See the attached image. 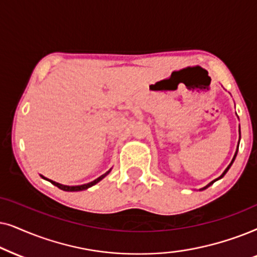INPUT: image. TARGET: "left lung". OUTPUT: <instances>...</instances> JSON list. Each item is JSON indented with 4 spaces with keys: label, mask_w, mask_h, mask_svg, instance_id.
Masks as SVG:
<instances>
[{
    "label": "left lung",
    "mask_w": 257,
    "mask_h": 257,
    "mask_svg": "<svg viewBox=\"0 0 257 257\" xmlns=\"http://www.w3.org/2000/svg\"><path fill=\"white\" fill-rule=\"evenodd\" d=\"M238 132H240V131H238ZM240 139H241V132H240ZM238 145H240V141H238ZM238 145H237V149H236V152H235V155H234V157H232L231 162H230V163H229V166L227 167V168H225V170H224V172H223V173H222V175H221L220 177H217V179H216V180L211 181V182H210V183H208L206 187L201 188V189H200V190H204V189H207V188H208V187H210V186H211V184H213L214 182H216V181H218V180H221V179H222V177H223V176L225 175V174H227V172H228V170H229V168H230V167H231V164H232V162H234V161H235V157H236V155H237V150H238Z\"/></svg>",
    "instance_id": "1"
}]
</instances>
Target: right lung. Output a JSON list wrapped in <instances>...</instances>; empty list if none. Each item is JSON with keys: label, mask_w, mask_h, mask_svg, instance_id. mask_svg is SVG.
<instances>
[{"label": "right lung", "mask_w": 257, "mask_h": 257, "mask_svg": "<svg viewBox=\"0 0 257 257\" xmlns=\"http://www.w3.org/2000/svg\"><path fill=\"white\" fill-rule=\"evenodd\" d=\"M111 172V168L108 170L107 173H104L103 175H101L100 177H97L96 180H94V181H91V182H89V183H85V184H81V186H66V184H61V183H57V182H55V181H53V180H49V179H47V177H44L43 175H40L41 177H42V179H44V180H47V181H49L50 183H53L54 186H56L57 188H60L61 190H64V191H81V190H85V189H88V188H90V187H93V186H95V184L96 183H98L100 182L101 180H103L105 176L108 175L109 173Z\"/></svg>", "instance_id": "right-lung-1"}]
</instances>
